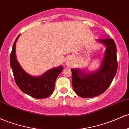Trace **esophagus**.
Listing matches in <instances>:
<instances>
[{"label":"esophagus","instance_id":"obj_1","mask_svg":"<svg viewBox=\"0 0 129 129\" xmlns=\"http://www.w3.org/2000/svg\"><path fill=\"white\" fill-rule=\"evenodd\" d=\"M66 63H67V65L68 66H69L70 65V62H69V61H67L66 62Z\"/></svg>","mask_w":129,"mask_h":129}]
</instances>
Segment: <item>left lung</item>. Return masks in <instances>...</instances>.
I'll list each match as a JSON object with an SVG mask.
<instances>
[{
    "label": "left lung",
    "instance_id": "left-lung-1",
    "mask_svg": "<svg viewBox=\"0 0 129 129\" xmlns=\"http://www.w3.org/2000/svg\"><path fill=\"white\" fill-rule=\"evenodd\" d=\"M106 47L104 59L98 70L86 72L78 68L71 69L72 86L81 97L91 98L104 92L116 75L117 69L116 46L112 39L97 40Z\"/></svg>",
    "mask_w": 129,
    "mask_h": 129
}]
</instances>
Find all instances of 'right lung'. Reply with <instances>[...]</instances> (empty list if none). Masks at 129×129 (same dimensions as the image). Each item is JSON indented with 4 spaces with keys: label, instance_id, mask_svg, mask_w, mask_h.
Masks as SVG:
<instances>
[{
    "label": "right lung",
    "instance_id": "right-lung-1",
    "mask_svg": "<svg viewBox=\"0 0 129 129\" xmlns=\"http://www.w3.org/2000/svg\"><path fill=\"white\" fill-rule=\"evenodd\" d=\"M15 40L10 57V66L17 86L24 93L36 99H44L53 94L57 76L63 70L62 66L53 68L40 76H32L21 67L16 59Z\"/></svg>",
    "mask_w": 129,
    "mask_h": 129
}]
</instances>
